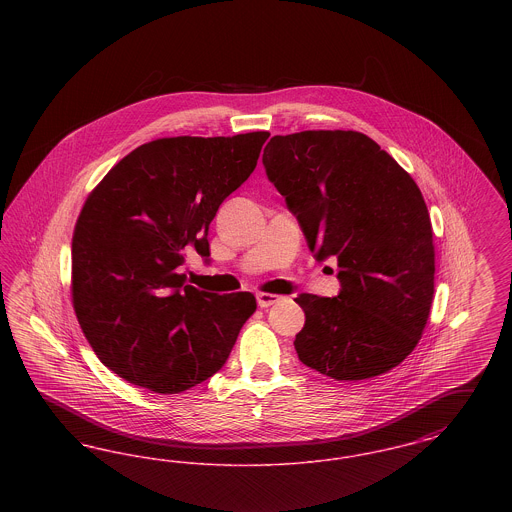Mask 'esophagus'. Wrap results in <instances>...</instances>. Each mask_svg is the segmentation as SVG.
Listing matches in <instances>:
<instances>
[{
    "label": "esophagus",
    "mask_w": 512,
    "mask_h": 512,
    "mask_svg": "<svg viewBox=\"0 0 512 512\" xmlns=\"http://www.w3.org/2000/svg\"><path fill=\"white\" fill-rule=\"evenodd\" d=\"M280 299H282V297L276 295V293H257V305H259L261 309H267L270 305L278 303Z\"/></svg>",
    "instance_id": "esophagus-1"
}]
</instances>
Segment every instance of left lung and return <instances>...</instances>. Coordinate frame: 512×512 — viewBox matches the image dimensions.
Here are the masks:
<instances>
[{
  "label": "left lung",
  "mask_w": 512,
  "mask_h": 512,
  "mask_svg": "<svg viewBox=\"0 0 512 512\" xmlns=\"http://www.w3.org/2000/svg\"><path fill=\"white\" fill-rule=\"evenodd\" d=\"M263 165L317 261L338 259L336 297H295L305 311L299 361L336 380L403 363L430 317L436 272L432 222L411 174L353 130L274 136Z\"/></svg>",
  "instance_id": "left-lung-1"
}]
</instances>
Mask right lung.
Wrapping results in <instances>:
<instances>
[{"instance_id":"right-lung-1","label":"right lung","mask_w":512,"mask_h":512,"mask_svg":"<svg viewBox=\"0 0 512 512\" xmlns=\"http://www.w3.org/2000/svg\"><path fill=\"white\" fill-rule=\"evenodd\" d=\"M268 136L153 140L88 195L73 234L74 313L126 382L165 395L194 388L224 366L255 313L253 293L203 292L176 268L188 251L209 257V224Z\"/></svg>"}]
</instances>
